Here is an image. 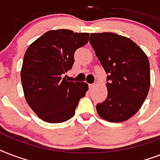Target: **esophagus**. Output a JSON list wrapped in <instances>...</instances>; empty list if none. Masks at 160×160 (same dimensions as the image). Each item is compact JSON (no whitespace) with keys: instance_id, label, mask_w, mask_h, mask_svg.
Segmentation results:
<instances>
[{"instance_id":"esophagus-1","label":"esophagus","mask_w":160,"mask_h":160,"mask_svg":"<svg viewBox=\"0 0 160 160\" xmlns=\"http://www.w3.org/2000/svg\"><path fill=\"white\" fill-rule=\"evenodd\" d=\"M95 85H96V84H95V83L89 84V88H94V87H95Z\"/></svg>"}]
</instances>
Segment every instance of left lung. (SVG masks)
Here are the masks:
<instances>
[{
  "label": "left lung",
  "mask_w": 160,
  "mask_h": 160,
  "mask_svg": "<svg viewBox=\"0 0 160 160\" xmlns=\"http://www.w3.org/2000/svg\"><path fill=\"white\" fill-rule=\"evenodd\" d=\"M89 42L108 74V97L96 106L98 113L108 122H124L138 112L148 95V57L134 42L116 33H91Z\"/></svg>",
  "instance_id": "obj_1"
}]
</instances>
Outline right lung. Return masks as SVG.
I'll return each mask as SVG.
<instances>
[{
    "instance_id": "obj_1",
    "label": "right lung",
    "mask_w": 160,
    "mask_h": 160,
    "mask_svg": "<svg viewBox=\"0 0 160 160\" xmlns=\"http://www.w3.org/2000/svg\"><path fill=\"white\" fill-rule=\"evenodd\" d=\"M89 33L52 30L27 48L21 80L27 104L41 119L58 123L75 114L88 84L68 82L62 74L72 69L74 52L88 43Z\"/></svg>"
}]
</instances>
